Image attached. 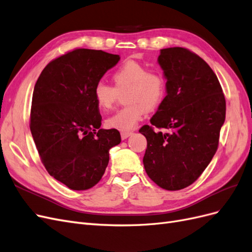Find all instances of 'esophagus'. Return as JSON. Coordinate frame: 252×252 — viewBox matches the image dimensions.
I'll return each mask as SVG.
<instances>
[{
  "mask_svg": "<svg viewBox=\"0 0 252 252\" xmlns=\"http://www.w3.org/2000/svg\"><path fill=\"white\" fill-rule=\"evenodd\" d=\"M131 134H132L131 131H122L121 132V138H122V140H126L128 136H130Z\"/></svg>",
  "mask_w": 252,
  "mask_h": 252,
  "instance_id": "obj_1",
  "label": "esophagus"
}]
</instances>
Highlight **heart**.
I'll list each match as a JSON object with an SVG mask.
<instances>
[{
	"instance_id": "heart-1",
	"label": "heart",
	"mask_w": 252,
	"mask_h": 252,
	"mask_svg": "<svg viewBox=\"0 0 252 252\" xmlns=\"http://www.w3.org/2000/svg\"><path fill=\"white\" fill-rule=\"evenodd\" d=\"M113 86L103 81L94 87V97L98 108L107 111L116 104L119 94H124L125 107L106 120V126L118 130L133 129L146 110L158 108L166 94V81L162 73L149 70L134 61L122 64L112 73Z\"/></svg>"
}]
</instances>
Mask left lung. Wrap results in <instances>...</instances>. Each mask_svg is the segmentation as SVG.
<instances>
[{
  "label": "left lung",
  "instance_id": "8db88e82",
  "mask_svg": "<svg viewBox=\"0 0 252 252\" xmlns=\"http://www.w3.org/2000/svg\"><path fill=\"white\" fill-rule=\"evenodd\" d=\"M167 95L140 132L147 139L143 163L148 177L166 190L191 185L219 146L226 116L222 87L210 66L183 47L161 49ZM154 126L171 131L156 133Z\"/></svg>",
  "mask_w": 252,
  "mask_h": 252
}]
</instances>
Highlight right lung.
<instances>
[{"label":"right lung","instance_id":"right-lung-1","mask_svg":"<svg viewBox=\"0 0 252 252\" xmlns=\"http://www.w3.org/2000/svg\"><path fill=\"white\" fill-rule=\"evenodd\" d=\"M120 61L103 50L75 48L52 60L37 79L30 131L51 177L72 190L102 179L109 150L120 144L117 129H100L102 117L94 87Z\"/></svg>","mask_w":252,"mask_h":252}]
</instances>
